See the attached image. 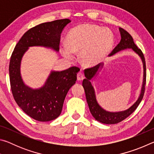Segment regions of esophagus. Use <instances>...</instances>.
<instances>
[{
    "label": "esophagus",
    "instance_id": "34e87169",
    "mask_svg": "<svg viewBox=\"0 0 154 154\" xmlns=\"http://www.w3.org/2000/svg\"><path fill=\"white\" fill-rule=\"evenodd\" d=\"M83 78H84V75H83V72H78L77 74V80L81 81V80H83Z\"/></svg>",
    "mask_w": 154,
    "mask_h": 154
}]
</instances>
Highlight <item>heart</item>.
<instances>
[{
    "mask_svg": "<svg viewBox=\"0 0 154 154\" xmlns=\"http://www.w3.org/2000/svg\"><path fill=\"white\" fill-rule=\"evenodd\" d=\"M66 43L60 45V51L67 59H72L79 52L82 63L86 66H94L106 58L113 48L115 38L108 28L97 25L82 24L69 30Z\"/></svg>",
    "mask_w": 154,
    "mask_h": 154,
    "instance_id": "b5f03b06",
    "label": "heart"
}]
</instances>
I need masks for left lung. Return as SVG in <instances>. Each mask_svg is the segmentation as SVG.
Returning <instances> with one entry per match:
<instances>
[{"instance_id": "left-lung-1", "label": "left lung", "mask_w": 154, "mask_h": 154, "mask_svg": "<svg viewBox=\"0 0 154 154\" xmlns=\"http://www.w3.org/2000/svg\"><path fill=\"white\" fill-rule=\"evenodd\" d=\"M119 30L121 35V41L109 56H113L114 54L118 53L119 51L124 50V49H132L135 53L140 56V58L142 60L143 64V85L139 98L130 108L125 111L119 112L107 111L98 105L97 100H96L94 89L93 85L91 83V79L98 74L99 70L103 66V64H98L95 66L84 70L85 79H83L82 85L84 88L85 97H86V100L88 106H89L90 113L95 119L105 124H118L128 118L130 115H131L136 110L140 103L141 102L145 92V87L146 83V65L144 55H143L141 50L139 48H138L137 46L135 45L132 36L123 28H119Z\"/></svg>"}]
</instances>
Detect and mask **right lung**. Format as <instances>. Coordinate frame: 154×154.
I'll return each mask as SVG.
<instances>
[{
  "instance_id": "1",
  "label": "right lung",
  "mask_w": 154,
  "mask_h": 154,
  "mask_svg": "<svg viewBox=\"0 0 154 154\" xmlns=\"http://www.w3.org/2000/svg\"><path fill=\"white\" fill-rule=\"evenodd\" d=\"M62 19L30 28L15 45L10 59L9 79L15 102L28 116L39 122H49L60 115L67 92L77 81L80 69L72 66L62 71H51L42 87L32 89L24 83L20 72L21 61L28 48L41 46L59 51L64 28L71 22Z\"/></svg>"
}]
</instances>
